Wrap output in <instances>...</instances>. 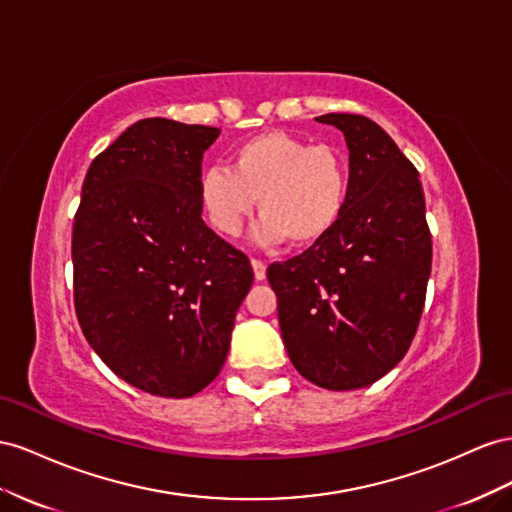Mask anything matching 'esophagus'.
<instances>
[{
	"instance_id": "1",
	"label": "esophagus",
	"mask_w": 512,
	"mask_h": 512,
	"mask_svg": "<svg viewBox=\"0 0 512 512\" xmlns=\"http://www.w3.org/2000/svg\"><path fill=\"white\" fill-rule=\"evenodd\" d=\"M251 264H253L255 279H257V281H264V279H266V264H264V261H261V259H253Z\"/></svg>"
}]
</instances>
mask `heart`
I'll return each instance as SVG.
<instances>
[{
    "instance_id": "b5f03b06",
    "label": "heart",
    "mask_w": 512,
    "mask_h": 512,
    "mask_svg": "<svg viewBox=\"0 0 512 512\" xmlns=\"http://www.w3.org/2000/svg\"><path fill=\"white\" fill-rule=\"evenodd\" d=\"M199 193L212 225L238 236L255 210L264 216L257 238L309 246L337 225L349 193L341 150L313 145L285 130H266L231 150V165L201 173Z\"/></svg>"
}]
</instances>
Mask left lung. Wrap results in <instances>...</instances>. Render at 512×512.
I'll list each match as a JSON object with an SVG mask.
<instances>
[{
	"mask_svg": "<svg viewBox=\"0 0 512 512\" xmlns=\"http://www.w3.org/2000/svg\"><path fill=\"white\" fill-rule=\"evenodd\" d=\"M349 148L343 214L268 281L298 373L326 390L371 386L410 349L425 309L431 231L416 167L364 115L326 113Z\"/></svg>",
	"mask_w": 512,
	"mask_h": 512,
	"instance_id": "8db88e82",
	"label": "left lung"
}]
</instances>
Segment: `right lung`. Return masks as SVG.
I'll list each match as a JSON object with an SVG mask.
<instances>
[{"instance_id": "obj_1", "label": "right lung", "mask_w": 512, "mask_h": 512, "mask_svg": "<svg viewBox=\"0 0 512 512\" xmlns=\"http://www.w3.org/2000/svg\"><path fill=\"white\" fill-rule=\"evenodd\" d=\"M214 126L145 118L85 173L72 225L75 311L124 382L186 399L221 373L253 283L248 257L203 223L201 158Z\"/></svg>"}]
</instances>
